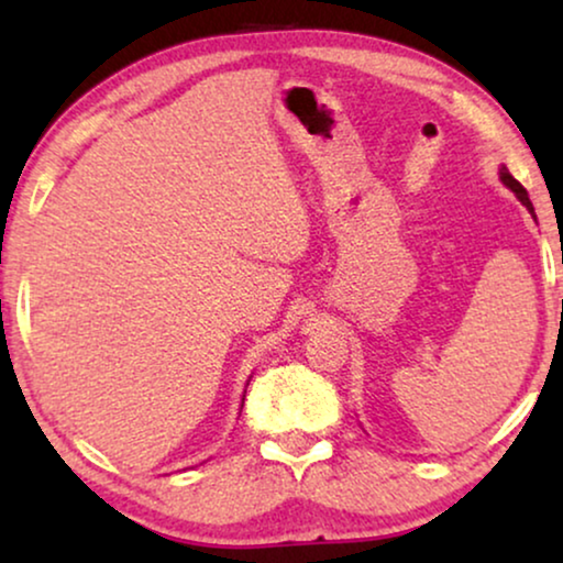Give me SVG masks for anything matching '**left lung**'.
I'll return each instance as SVG.
<instances>
[{
  "instance_id": "left-lung-1",
  "label": "left lung",
  "mask_w": 563,
  "mask_h": 563,
  "mask_svg": "<svg viewBox=\"0 0 563 563\" xmlns=\"http://www.w3.org/2000/svg\"><path fill=\"white\" fill-rule=\"evenodd\" d=\"M499 176H503V181L507 184V187H510V189L515 191V195H518V199H520V202H522V205H526L530 212H533V205H530V197H528V191H526V187H522V184H520L518 179H512V174H510V172H507V168H505V166H503V172H499ZM533 218H536V214H533Z\"/></svg>"
}]
</instances>
